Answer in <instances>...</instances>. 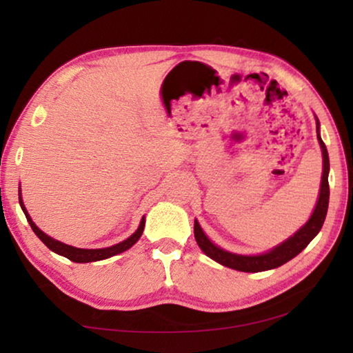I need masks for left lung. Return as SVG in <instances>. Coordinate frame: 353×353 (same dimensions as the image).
<instances>
[{"mask_svg":"<svg viewBox=\"0 0 353 353\" xmlns=\"http://www.w3.org/2000/svg\"><path fill=\"white\" fill-rule=\"evenodd\" d=\"M316 132H318V140L322 149V162H324V171H322V181H321V191H319V199L318 204L314 207V212L310 219L307 221L305 225H302L294 235L290 236L288 240L279 244L277 248L271 249L270 252L260 254V255H238L227 252V250L218 248L216 244H213L208 240L207 235L202 232L198 221L194 219V238L198 241L199 248L202 249L207 256H210L212 260L218 261L219 265L232 268V270L243 271V272H260L274 270L285 265L286 261L294 259L305 249L310 241L319 234L327 216V208H328V198H330V188H328V170H330V162H328V152L327 148L322 141L319 135V119L316 118Z\"/></svg>","mask_w":353,"mask_h":353,"instance_id":"obj_1","label":"left lung"}]
</instances>
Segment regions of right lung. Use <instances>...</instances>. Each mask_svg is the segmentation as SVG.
I'll list each match as a JSON object with an SVG mask.
<instances>
[{
  "label": "right lung",
  "instance_id": "1",
  "mask_svg": "<svg viewBox=\"0 0 353 353\" xmlns=\"http://www.w3.org/2000/svg\"><path fill=\"white\" fill-rule=\"evenodd\" d=\"M20 191V190H19ZM20 196V205L23 208V212L26 214V219L29 225L32 227L34 234L37 235L41 241L45 243V246L48 249H51L52 252H56L62 256H67L68 260L74 261V263H88V261H99V260H104V259H109V256H113L117 254H121L124 250H128L134 246V244L139 241V238L141 236L143 230H145V218H141V223L139 225V229L135 230V234L130 235L128 240H124L121 243L115 244V246H110V248H104V249H79V248H73V246H68V244H63L61 241L54 240V238L48 236L46 234H43L37 225L34 224V221L29 216V213L26 212L25 205H23V199H21V193H19Z\"/></svg>",
  "mask_w": 353,
  "mask_h": 353
}]
</instances>
